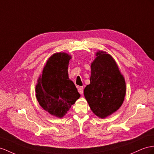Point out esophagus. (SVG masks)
I'll return each instance as SVG.
<instances>
[{"instance_id":"1","label":"esophagus","mask_w":154,"mask_h":154,"mask_svg":"<svg viewBox=\"0 0 154 154\" xmlns=\"http://www.w3.org/2000/svg\"><path fill=\"white\" fill-rule=\"evenodd\" d=\"M78 92L81 94H83V87H82V86H80V87L78 88Z\"/></svg>"}]
</instances>
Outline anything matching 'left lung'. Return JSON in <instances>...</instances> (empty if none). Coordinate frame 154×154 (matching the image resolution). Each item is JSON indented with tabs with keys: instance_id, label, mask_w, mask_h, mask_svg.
Instances as JSON below:
<instances>
[{
	"instance_id": "1",
	"label": "left lung",
	"mask_w": 154,
	"mask_h": 154,
	"mask_svg": "<svg viewBox=\"0 0 154 154\" xmlns=\"http://www.w3.org/2000/svg\"><path fill=\"white\" fill-rule=\"evenodd\" d=\"M91 64L90 83L84 95L95 115L105 118L116 112L123 103L125 82L113 58L99 51Z\"/></svg>"
}]
</instances>
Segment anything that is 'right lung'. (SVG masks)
Wrapping results in <instances>:
<instances>
[{"instance_id":"1","label":"right lung","mask_w":154,"mask_h":154,"mask_svg":"<svg viewBox=\"0 0 154 154\" xmlns=\"http://www.w3.org/2000/svg\"><path fill=\"white\" fill-rule=\"evenodd\" d=\"M71 58L66 53L53 54L47 61L36 86L39 104L51 115L58 118L64 116L81 96L68 77Z\"/></svg>"}]
</instances>
